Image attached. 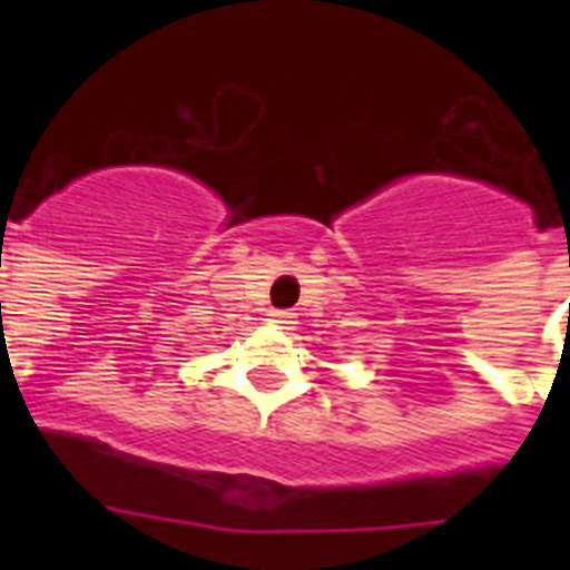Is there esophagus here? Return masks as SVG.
<instances>
[{
    "label": "esophagus",
    "mask_w": 570,
    "mask_h": 570,
    "mask_svg": "<svg viewBox=\"0 0 570 570\" xmlns=\"http://www.w3.org/2000/svg\"><path fill=\"white\" fill-rule=\"evenodd\" d=\"M269 322H275V325L281 327H289L295 325V314L284 312V308H275V312H269Z\"/></svg>",
    "instance_id": "34e87169"
}]
</instances>
